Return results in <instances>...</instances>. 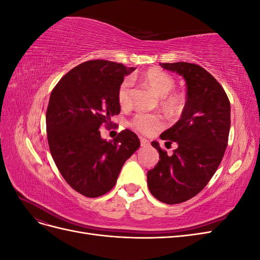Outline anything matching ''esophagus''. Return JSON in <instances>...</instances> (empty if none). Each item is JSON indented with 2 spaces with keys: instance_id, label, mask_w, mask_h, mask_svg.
<instances>
[{
  "instance_id": "obj_1",
  "label": "esophagus",
  "mask_w": 260,
  "mask_h": 260,
  "mask_svg": "<svg viewBox=\"0 0 260 260\" xmlns=\"http://www.w3.org/2000/svg\"><path fill=\"white\" fill-rule=\"evenodd\" d=\"M149 145V142H148V141L146 140V139H141V146H142V147H146V146H148Z\"/></svg>"
}]
</instances>
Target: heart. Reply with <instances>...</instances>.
Returning a JSON list of instances; mask_svg holds the SVG:
<instances>
[{
  "mask_svg": "<svg viewBox=\"0 0 260 260\" xmlns=\"http://www.w3.org/2000/svg\"><path fill=\"white\" fill-rule=\"evenodd\" d=\"M142 81L156 95L162 98V104L170 112H178L183 105L181 94L171 92L175 86V80L170 75L160 69H149L142 76ZM171 93H169V92ZM117 100L121 107H127L130 103V81L125 79L117 91ZM164 121L158 115L139 114L132 120V127L143 135H153L162 128Z\"/></svg>",
  "mask_w": 260,
  "mask_h": 260,
  "instance_id": "heart-1",
  "label": "heart"
}]
</instances>
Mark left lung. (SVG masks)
<instances>
[{"instance_id": "obj_1", "label": "left lung", "mask_w": 260, "mask_h": 260, "mask_svg": "<svg viewBox=\"0 0 260 260\" xmlns=\"http://www.w3.org/2000/svg\"><path fill=\"white\" fill-rule=\"evenodd\" d=\"M160 66L182 76L186 83L181 118L160 135L178 147L168 155L153 141L159 160L147 172L149 192L172 205L194 198L215 175L228 145L231 108L222 86L203 67L185 61Z\"/></svg>"}]
</instances>
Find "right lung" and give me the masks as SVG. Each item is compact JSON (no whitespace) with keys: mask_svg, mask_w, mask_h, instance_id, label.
<instances>
[{"mask_svg":"<svg viewBox=\"0 0 260 260\" xmlns=\"http://www.w3.org/2000/svg\"><path fill=\"white\" fill-rule=\"evenodd\" d=\"M135 69L89 60L68 72L51 93L46 111L51 155L66 182L86 198L111 191L123 164L140 147L138 136L130 130L113 141L102 139L99 130L120 113L117 91Z\"/></svg>","mask_w":260,"mask_h":260,"instance_id":"obj_1","label":"right lung"}]
</instances>
